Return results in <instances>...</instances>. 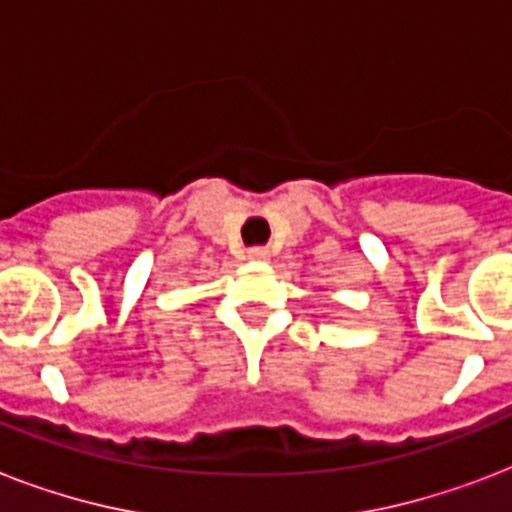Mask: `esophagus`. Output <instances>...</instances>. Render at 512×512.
<instances>
[{
	"label": "esophagus",
	"instance_id": "esophagus-1",
	"mask_svg": "<svg viewBox=\"0 0 512 512\" xmlns=\"http://www.w3.org/2000/svg\"><path fill=\"white\" fill-rule=\"evenodd\" d=\"M249 257H252V260H268V257H271V249H268V247H252V249H249Z\"/></svg>",
	"mask_w": 512,
	"mask_h": 512
}]
</instances>
